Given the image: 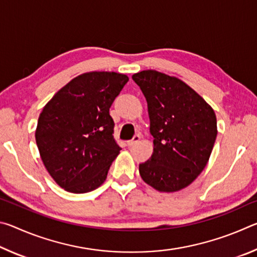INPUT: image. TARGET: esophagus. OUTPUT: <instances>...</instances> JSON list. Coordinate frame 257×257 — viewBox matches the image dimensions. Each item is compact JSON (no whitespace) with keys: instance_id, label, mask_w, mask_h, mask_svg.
<instances>
[{"instance_id":"34e87169","label":"esophagus","mask_w":257,"mask_h":257,"mask_svg":"<svg viewBox=\"0 0 257 257\" xmlns=\"http://www.w3.org/2000/svg\"><path fill=\"white\" fill-rule=\"evenodd\" d=\"M141 141V136H139V135H136V136H134V138L132 139V141H129V142H127V145L129 146V147H132V146H135L137 144V143Z\"/></svg>"}]
</instances>
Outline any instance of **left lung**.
<instances>
[{
  "label": "left lung",
  "instance_id": "obj_1",
  "mask_svg": "<svg viewBox=\"0 0 257 257\" xmlns=\"http://www.w3.org/2000/svg\"><path fill=\"white\" fill-rule=\"evenodd\" d=\"M147 102L153 154L139 175L161 193H175L201 175L217 135L216 115L201 95L175 76L156 70L133 75Z\"/></svg>",
  "mask_w": 257,
  "mask_h": 257
}]
</instances>
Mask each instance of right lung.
<instances>
[{"instance_id": "1", "label": "right lung", "mask_w": 257, "mask_h": 257, "mask_svg": "<svg viewBox=\"0 0 257 257\" xmlns=\"http://www.w3.org/2000/svg\"><path fill=\"white\" fill-rule=\"evenodd\" d=\"M128 80L113 71L81 73L43 107L35 138L43 164L61 188L85 194L105 181L121 150L108 110Z\"/></svg>"}]
</instances>
